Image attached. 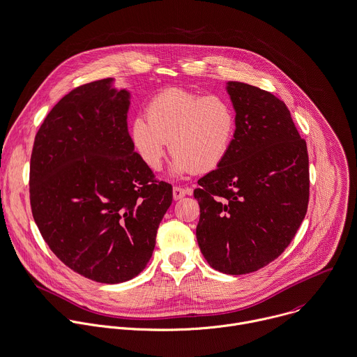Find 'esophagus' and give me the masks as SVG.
<instances>
[{"mask_svg":"<svg viewBox=\"0 0 357 357\" xmlns=\"http://www.w3.org/2000/svg\"><path fill=\"white\" fill-rule=\"evenodd\" d=\"M189 192H190L189 189H183V188H179V186H174V189H172L174 200H181V199L185 197Z\"/></svg>","mask_w":357,"mask_h":357,"instance_id":"1","label":"esophagus"}]
</instances>
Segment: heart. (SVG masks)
Instances as JSON below:
<instances>
[{
	"instance_id": "obj_1",
	"label": "heart",
	"mask_w": 357,
	"mask_h": 357,
	"mask_svg": "<svg viewBox=\"0 0 357 357\" xmlns=\"http://www.w3.org/2000/svg\"><path fill=\"white\" fill-rule=\"evenodd\" d=\"M146 115L132 119L129 135L136 153L153 171L161 168L168 144L174 153V176L213 171L231 151L236 116L221 97L169 89L151 98Z\"/></svg>"
}]
</instances>
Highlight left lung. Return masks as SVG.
Here are the masks:
<instances>
[{
	"mask_svg": "<svg viewBox=\"0 0 357 357\" xmlns=\"http://www.w3.org/2000/svg\"><path fill=\"white\" fill-rule=\"evenodd\" d=\"M236 129L231 151L197 181L196 238L217 271L243 275L275 260L296 235L309 204L307 146L284 101L228 82Z\"/></svg>",
	"mask_w": 357,
	"mask_h": 357,
	"instance_id": "obj_1",
	"label": "left lung"
}]
</instances>
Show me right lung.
I'll list each match as a JSON object with an SVG mask.
<instances>
[{
    "mask_svg": "<svg viewBox=\"0 0 357 357\" xmlns=\"http://www.w3.org/2000/svg\"><path fill=\"white\" fill-rule=\"evenodd\" d=\"M130 91L115 79L62 97L40 126L30 158V206L52 253L77 274L119 284L153 256L172 186L154 181L128 132Z\"/></svg>",
    "mask_w": 357,
    "mask_h": 357,
    "instance_id": "1",
    "label": "right lung"
}]
</instances>
